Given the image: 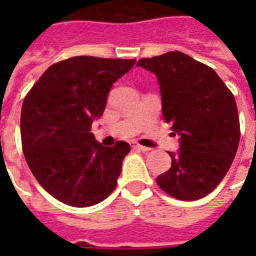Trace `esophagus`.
Instances as JSON below:
<instances>
[{
  "instance_id": "esophagus-1",
  "label": "esophagus",
  "mask_w": 256,
  "mask_h": 256,
  "mask_svg": "<svg viewBox=\"0 0 256 256\" xmlns=\"http://www.w3.org/2000/svg\"><path fill=\"white\" fill-rule=\"evenodd\" d=\"M132 148H136V150H140V152H150V148H144V146H140V144H132Z\"/></svg>"
}]
</instances>
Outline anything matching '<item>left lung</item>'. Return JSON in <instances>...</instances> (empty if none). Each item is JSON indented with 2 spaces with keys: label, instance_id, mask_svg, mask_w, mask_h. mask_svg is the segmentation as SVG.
Returning <instances> with one entry per match:
<instances>
[{
  "label": "left lung",
  "instance_id": "left-lung-1",
  "mask_svg": "<svg viewBox=\"0 0 256 256\" xmlns=\"http://www.w3.org/2000/svg\"><path fill=\"white\" fill-rule=\"evenodd\" d=\"M136 66L158 78L162 114L179 136L171 168L158 186L180 200L206 196L224 178L238 150L240 128L232 92L214 70L180 52L142 58Z\"/></svg>",
  "mask_w": 256,
  "mask_h": 256
}]
</instances>
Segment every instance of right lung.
Masks as SVG:
<instances>
[{"label": "right lung", "instance_id": "right-lung-1", "mask_svg": "<svg viewBox=\"0 0 256 256\" xmlns=\"http://www.w3.org/2000/svg\"><path fill=\"white\" fill-rule=\"evenodd\" d=\"M136 60L80 56L45 70L26 96L21 140L28 166L54 198L88 207L112 194L130 144L96 142L92 130L106 108L112 84Z\"/></svg>", "mask_w": 256, "mask_h": 256}]
</instances>
